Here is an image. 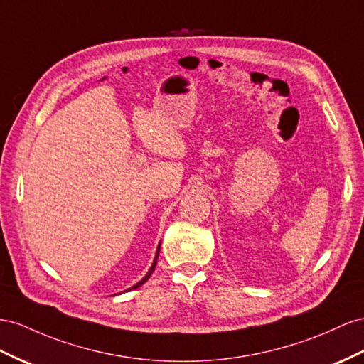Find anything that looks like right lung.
Masks as SVG:
<instances>
[{"instance_id":"obj_1","label":"right lung","mask_w":364,"mask_h":364,"mask_svg":"<svg viewBox=\"0 0 364 364\" xmlns=\"http://www.w3.org/2000/svg\"><path fill=\"white\" fill-rule=\"evenodd\" d=\"M159 251H161V243L158 245V250H156V255H154V260H153V264H151V268L149 269V272H146L145 274V276H144V279L142 280H139V282H137L136 284H133V287L132 288H129V289H127V291H132V289H136V288H139V287H142V284L146 282V280H149L150 279V276H151V272L154 271V268H156V263H158V257H159Z\"/></svg>"}]
</instances>
